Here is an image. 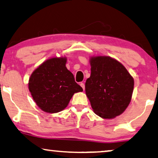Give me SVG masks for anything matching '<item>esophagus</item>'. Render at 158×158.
I'll list each match as a JSON object with an SVG mask.
<instances>
[{
  "label": "esophagus",
  "mask_w": 158,
  "mask_h": 158,
  "mask_svg": "<svg viewBox=\"0 0 158 158\" xmlns=\"http://www.w3.org/2000/svg\"><path fill=\"white\" fill-rule=\"evenodd\" d=\"M80 86H81L82 87V89H83L84 90V89H85V85H84V83H81V84H80Z\"/></svg>",
  "instance_id": "esophagus-1"
}]
</instances>
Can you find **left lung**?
I'll return each instance as SVG.
<instances>
[{
	"label": "left lung",
	"mask_w": 158,
	"mask_h": 158,
	"mask_svg": "<svg viewBox=\"0 0 158 158\" xmlns=\"http://www.w3.org/2000/svg\"><path fill=\"white\" fill-rule=\"evenodd\" d=\"M89 62L91 76L85 91L94 112L106 119L123 114L131 102L133 78L121 62L110 56H91Z\"/></svg>",
	"instance_id": "obj_1"
}]
</instances>
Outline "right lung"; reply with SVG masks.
I'll list each match as a JSON object with an SVG mask.
<instances>
[{"label":"right lung","mask_w":158,"mask_h":158,"mask_svg":"<svg viewBox=\"0 0 158 158\" xmlns=\"http://www.w3.org/2000/svg\"><path fill=\"white\" fill-rule=\"evenodd\" d=\"M66 62V57L49 59L30 77L28 88L32 98L44 112L55 114L64 110L73 95L83 91L67 69Z\"/></svg>","instance_id":"obj_1"}]
</instances>
